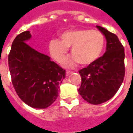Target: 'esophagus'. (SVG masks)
Here are the masks:
<instances>
[{
    "instance_id": "esophagus-1",
    "label": "esophagus",
    "mask_w": 133,
    "mask_h": 133,
    "mask_svg": "<svg viewBox=\"0 0 133 133\" xmlns=\"http://www.w3.org/2000/svg\"><path fill=\"white\" fill-rule=\"evenodd\" d=\"M72 71H66V76H69V75L72 74Z\"/></svg>"
}]
</instances>
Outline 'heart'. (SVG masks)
<instances>
[{"label": "heart", "instance_id": "obj_1", "mask_svg": "<svg viewBox=\"0 0 133 133\" xmlns=\"http://www.w3.org/2000/svg\"><path fill=\"white\" fill-rule=\"evenodd\" d=\"M61 41L52 39L49 43V49L52 57L57 62H62L71 49L72 58L64 62L66 66H73L77 62L82 65H88L95 61L104 51L105 38L98 30L72 29L65 31L61 35Z\"/></svg>", "mask_w": 133, "mask_h": 133}]
</instances>
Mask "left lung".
I'll list each match as a JSON object with an SVG mask.
<instances>
[{
  "mask_svg": "<svg viewBox=\"0 0 133 133\" xmlns=\"http://www.w3.org/2000/svg\"><path fill=\"white\" fill-rule=\"evenodd\" d=\"M97 29L107 40L106 52L93 63L79 70L81 85L78 92L92 104H100L111 99L124 78V49L115 34L100 26Z\"/></svg>",
  "mask_w": 133,
  "mask_h": 133,
  "instance_id": "1",
  "label": "left lung"
}]
</instances>
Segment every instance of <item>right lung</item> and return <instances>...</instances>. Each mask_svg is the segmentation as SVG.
<instances>
[{
    "label": "right lung",
    "mask_w": 133,
    "mask_h": 133,
    "mask_svg": "<svg viewBox=\"0 0 133 133\" xmlns=\"http://www.w3.org/2000/svg\"><path fill=\"white\" fill-rule=\"evenodd\" d=\"M29 31L19 34L13 41L9 54V69L13 87L26 104L45 109L58 96L59 85L66 71L50 60V57L29 46Z\"/></svg>",
    "instance_id": "1"
}]
</instances>
